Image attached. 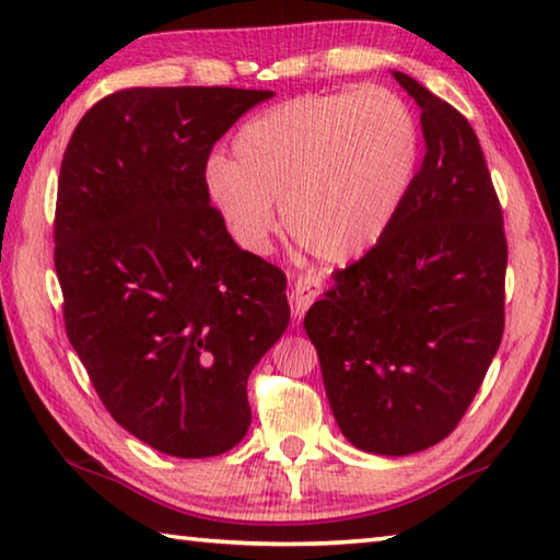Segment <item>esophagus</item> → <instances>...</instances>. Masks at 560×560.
<instances>
[{"instance_id":"34e87169","label":"esophagus","mask_w":560,"mask_h":560,"mask_svg":"<svg viewBox=\"0 0 560 560\" xmlns=\"http://www.w3.org/2000/svg\"><path fill=\"white\" fill-rule=\"evenodd\" d=\"M323 292V280L317 278V275L307 272V275H300L295 280V285L290 290V305H292V313L298 317H302L307 313V307L313 305L315 298Z\"/></svg>"}]
</instances>
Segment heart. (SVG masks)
<instances>
[{
	"label": "heart",
	"instance_id": "b5f03b06",
	"mask_svg": "<svg viewBox=\"0 0 560 560\" xmlns=\"http://www.w3.org/2000/svg\"><path fill=\"white\" fill-rule=\"evenodd\" d=\"M233 161L210 159L206 196L245 250L272 233L275 206L295 241L323 260H347L380 241L419 166L409 106L380 86L307 94L247 118Z\"/></svg>",
	"mask_w": 560,
	"mask_h": 560
}]
</instances>
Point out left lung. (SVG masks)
I'll return each instance as SVG.
<instances>
[{
	"mask_svg": "<svg viewBox=\"0 0 560 560\" xmlns=\"http://www.w3.org/2000/svg\"><path fill=\"white\" fill-rule=\"evenodd\" d=\"M424 161L377 245L305 315L340 432L370 454L405 456L454 432L503 335L506 235L469 121L417 79Z\"/></svg>",
	"mask_w": 560,
	"mask_h": 560,
	"instance_id": "8db88e82",
	"label": "left lung"
}]
</instances>
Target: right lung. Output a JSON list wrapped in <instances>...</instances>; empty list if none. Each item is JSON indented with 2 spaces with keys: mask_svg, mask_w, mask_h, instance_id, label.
<instances>
[{
  "mask_svg": "<svg viewBox=\"0 0 560 560\" xmlns=\"http://www.w3.org/2000/svg\"><path fill=\"white\" fill-rule=\"evenodd\" d=\"M270 96L124 89L63 151L54 265L69 342L108 415L180 459L247 434V377L290 323L285 275L235 245L203 180L215 141Z\"/></svg>",
  "mask_w": 560,
  "mask_h": 560,
  "instance_id": "obj_1",
  "label": "right lung"
}]
</instances>
